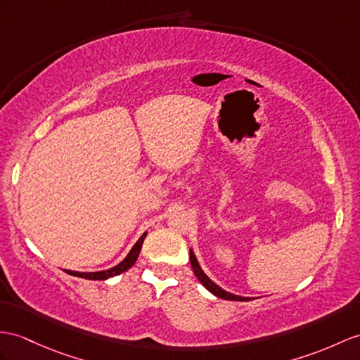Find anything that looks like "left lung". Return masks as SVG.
Segmentation results:
<instances>
[{"label": "left lung", "mask_w": 360, "mask_h": 360, "mask_svg": "<svg viewBox=\"0 0 360 360\" xmlns=\"http://www.w3.org/2000/svg\"><path fill=\"white\" fill-rule=\"evenodd\" d=\"M189 258H191V266H192V270H194V274H195V276H197V279L198 281L203 284L207 290L212 293V295H215V296H218V297H221V300H227V301H252L250 297H246V296H238V295H233V293H229V292H226V290H223V288L220 287V285H217L212 279H210L205 271H203V269L200 267V264H198V261H197V258H195V255H194V252H192V249L189 250Z\"/></svg>", "instance_id": "left-lung-1"}]
</instances>
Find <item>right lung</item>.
I'll return each mask as SVG.
<instances>
[{"label": "right lung", "mask_w": 360, "mask_h": 360, "mask_svg": "<svg viewBox=\"0 0 360 360\" xmlns=\"http://www.w3.org/2000/svg\"><path fill=\"white\" fill-rule=\"evenodd\" d=\"M145 236H146V232L142 236H140L134 246L131 248V250L128 252V255L125 257V259L120 261L117 266H114L111 269L101 270V271H75V270H64V271H65V274H68V275H72V276L84 278V279H91V281H103V279L117 276L120 274H124V271H127L129 267L134 266V262L139 258L140 249H142V244H143Z\"/></svg>", "instance_id": "right-lung-1"}]
</instances>
